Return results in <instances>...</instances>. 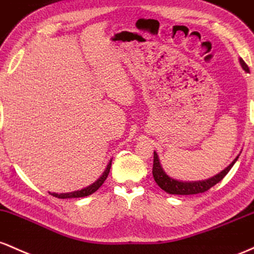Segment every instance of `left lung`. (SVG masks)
<instances>
[{"label": "left lung", "mask_w": 254, "mask_h": 254, "mask_svg": "<svg viewBox=\"0 0 254 254\" xmlns=\"http://www.w3.org/2000/svg\"><path fill=\"white\" fill-rule=\"evenodd\" d=\"M240 64L246 72H249V65L246 64V62L244 60L240 59ZM239 156L234 161L232 162L223 172L217 174L213 178L209 179V180L205 181H198V182H181L178 180H174V179L169 178L167 174L164 173V170L162 169L161 164H159V159L157 153L153 152V167H152V174L153 179H155L156 184L161 187L162 190H165L169 194H181V195H190V194H198V193H204L206 190H209L211 187L215 186L216 184H218L219 181L223 180L224 176L229 173V170L232 169V167L234 163L238 161Z\"/></svg>", "instance_id": "left-lung-1"}]
</instances>
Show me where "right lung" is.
Returning a JSON list of instances; mask_svg holds the SVG:
<instances>
[{"label": "right lung", "instance_id": "add662e5", "mask_svg": "<svg viewBox=\"0 0 254 254\" xmlns=\"http://www.w3.org/2000/svg\"><path fill=\"white\" fill-rule=\"evenodd\" d=\"M110 167H112V162H110L109 164H108L107 169H105V172L103 173V175L101 176V178L97 180L95 184H92L91 186L86 187V189L81 190H78V192H73V193H65V194H58V193H50L51 195L56 196V198H60V199H65V198H81V196H86V195H90L92 194V193H95L97 190L99 189V187L102 186V185L104 184V181L107 180L108 175H109V172H110Z\"/></svg>", "mask_w": 254, "mask_h": 254}]
</instances>
